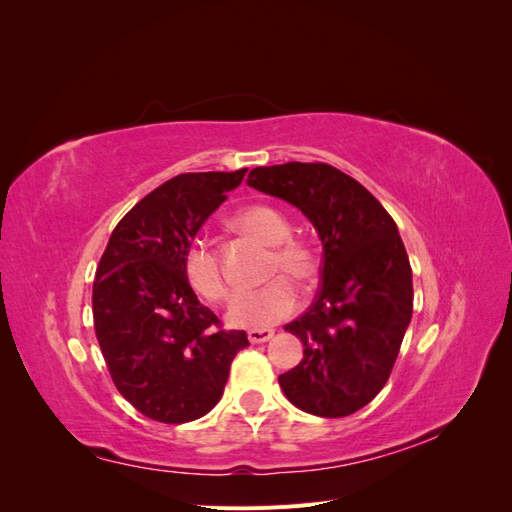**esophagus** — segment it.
<instances>
[{
    "label": "esophagus",
    "mask_w": 512,
    "mask_h": 512,
    "mask_svg": "<svg viewBox=\"0 0 512 512\" xmlns=\"http://www.w3.org/2000/svg\"><path fill=\"white\" fill-rule=\"evenodd\" d=\"M273 329H250L247 331V339H250V344H265L273 337Z\"/></svg>",
    "instance_id": "1"
}]
</instances>
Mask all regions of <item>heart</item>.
Returning <instances> with one entry per match:
<instances>
[{"instance_id": "heart-1", "label": "heart", "mask_w": 512, "mask_h": 512, "mask_svg": "<svg viewBox=\"0 0 512 512\" xmlns=\"http://www.w3.org/2000/svg\"><path fill=\"white\" fill-rule=\"evenodd\" d=\"M235 224L247 235L273 247L267 262L269 277L288 275L299 286L314 284L318 275L316 254L305 243L292 239V228L280 211L267 205H250L235 215ZM183 271L185 280L205 301L222 303L230 299L232 286L220 254L207 239L190 243L183 258ZM294 309H297V292L288 280L277 277L267 286L239 294L228 309V320L241 329H267L292 316Z\"/></svg>"}]
</instances>
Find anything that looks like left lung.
<instances>
[{"label": "left lung", "instance_id": "obj_1", "mask_svg": "<svg viewBox=\"0 0 512 512\" xmlns=\"http://www.w3.org/2000/svg\"><path fill=\"white\" fill-rule=\"evenodd\" d=\"M247 185L299 207L322 241L320 288L286 324L303 361L280 376L303 412L337 418L367 406L389 380L412 318V269L378 198L324 162L258 166Z\"/></svg>", "mask_w": 512, "mask_h": 512}]
</instances>
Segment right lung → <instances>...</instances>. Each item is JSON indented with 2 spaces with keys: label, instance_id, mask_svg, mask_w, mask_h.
<instances>
[{
  "label": "right lung",
  "instance_id": "1",
  "mask_svg": "<svg viewBox=\"0 0 512 512\" xmlns=\"http://www.w3.org/2000/svg\"><path fill=\"white\" fill-rule=\"evenodd\" d=\"M247 168L183 173L115 226L94 280V329L117 391L151 421L179 425L218 404L245 331L222 329L185 280L196 232Z\"/></svg>",
  "mask_w": 512,
  "mask_h": 512
}]
</instances>
